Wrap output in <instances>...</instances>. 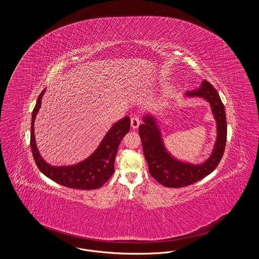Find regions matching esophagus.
Wrapping results in <instances>:
<instances>
[{
  "instance_id": "34e87169",
  "label": "esophagus",
  "mask_w": 259,
  "mask_h": 259,
  "mask_svg": "<svg viewBox=\"0 0 259 259\" xmlns=\"http://www.w3.org/2000/svg\"><path fill=\"white\" fill-rule=\"evenodd\" d=\"M140 123H141V120H140V118L138 116H133L131 118V127L133 129H137L139 127Z\"/></svg>"
}]
</instances>
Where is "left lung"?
<instances>
[{
    "label": "left lung",
    "mask_w": 259,
    "mask_h": 259,
    "mask_svg": "<svg viewBox=\"0 0 259 259\" xmlns=\"http://www.w3.org/2000/svg\"><path fill=\"white\" fill-rule=\"evenodd\" d=\"M185 98H202L209 104L217 123V139L209 157L199 164L182 161L169 152L161 133L160 122L152 113L143 116L144 123L139 126V134L147 159L149 174L166 187H184L204 179L212 172L222 160L226 145L227 126L224 106L214 87L207 80L192 91H186Z\"/></svg>",
    "instance_id": "1"
}]
</instances>
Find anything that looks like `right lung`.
<instances>
[{
  "label": "right lung",
  "mask_w": 259,
  "mask_h": 259,
  "mask_svg": "<svg viewBox=\"0 0 259 259\" xmlns=\"http://www.w3.org/2000/svg\"><path fill=\"white\" fill-rule=\"evenodd\" d=\"M46 89L38 95L37 104L32 112L31 150L37 168L53 182L74 189H97L106 184L114 171V159L119 144L129 132L130 118L125 116L112 124L111 129L101 141L98 148L87 159L74 165L52 166L41 157L35 139L34 123L41 106V99Z\"/></svg>",
  "instance_id": "right-lung-1"
}]
</instances>
